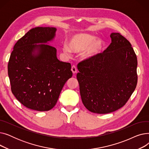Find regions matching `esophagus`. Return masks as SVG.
<instances>
[{
    "instance_id": "1",
    "label": "esophagus",
    "mask_w": 149,
    "mask_h": 149,
    "mask_svg": "<svg viewBox=\"0 0 149 149\" xmlns=\"http://www.w3.org/2000/svg\"><path fill=\"white\" fill-rule=\"evenodd\" d=\"M71 70H72V73H73L74 74H76V73H77V69L76 66H72V68H71Z\"/></svg>"
}]
</instances>
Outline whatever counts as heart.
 <instances>
[{
    "instance_id": "heart-1",
    "label": "heart",
    "mask_w": 149,
    "mask_h": 149,
    "mask_svg": "<svg viewBox=\"0 0 149 149\" xmlns=\"http://www.w3.org/2000/svg\"><path fill=\"white\" fill-rule=\"evenodd\" d=\"M104 42L100 38L88 33H76L70 36L67 42V45L63 47V50L67 54L71 52L80 53L83 60H89L94 57L104 47Z\"/></svg>"
}]
</instances>
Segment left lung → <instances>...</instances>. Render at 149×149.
<instances>
[{
    "label": "left lung",
    "mask_w": 149,
    "mask_h": 149,
    "mask_svg": "<svg viewBox=\"0 0 149 149\" xmlns=\"http://www.w3.org/2000/svg\"><path fill=\"white\" fill-rule=\"evenodd\" d=\"M103 53L77 65L83 104L93 113L105 114L122 107L134 92L138 81L137 57L130 43L120 33Z\"/></svg>",
    "instance_id": "8db88e82"
}]
</instances>
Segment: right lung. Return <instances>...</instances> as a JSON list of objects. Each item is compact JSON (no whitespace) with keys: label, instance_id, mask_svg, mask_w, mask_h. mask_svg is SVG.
Masks as SVG:
<instances>
[{"label":"right lung","instance_id":"1","mask_svg":"<svg viewBox=\"0 0 149 149\" xmlns=\"http://www.w3.org/2000/svg\"><path fill=\"white\" fill-rule=\"evenodd\" d=\"M56 31L54 27L30 29L15 44L11 54L8 74L11 91L20 103L32 110L52 109L72 76L71 65L58 60L57 49L48 45Z\"/></svg>","mask_w":149,"mask_h":149}]
</instances>
